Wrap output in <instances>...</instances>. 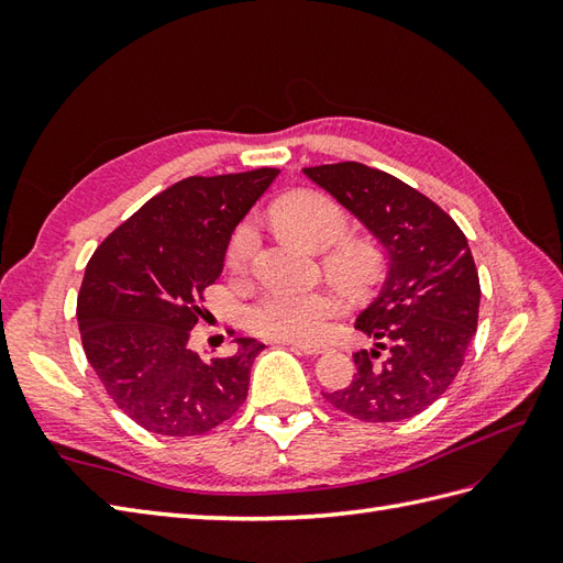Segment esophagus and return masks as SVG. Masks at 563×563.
I'll return each mask as SVG.
<instances>
[{
  "label": "esophagus",
  "instance_id": "1",
  "mask_svg": "<svg viewBox=\"0 0 563 563\" xmlns=\"http://www.w3.org/2000/svg\"><path fill=\"white\" fill-rule=\"evenodd\" d=\"M288 345L292 351H300L305 355H321L329 351V345H324V343H288Z\"/></svg>",
  "mask_w": 563,
  "mask_h": 563
}]
</instances>
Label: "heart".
<instances>
[{
  "label": "heart",
  "instance_id": "1",
  "mask_svg": "<svg viewBox=\"0 0 563 563\" xmlns=\"http://www.w3.org/2000/svg\"><path fill=\"white\" fill-rule=\"evenodd\" d=\"M271 220L283 232L300 239L312 249L335 244L345 230L349 218L336 200L319 190H297L273 202ZM258 246V230L254 222H242L227 246V266L234 273L246 271ZM329 275L343 288L361 290L375 280L379 271L377 251L365 242H340L324 258ZM339 297L329 290H266L251 302L244 324L251 333L268 341H314L339 312Z\"/></svg>",
  "mask_w": 563,
  "mask_h": 563
}]
</instances>
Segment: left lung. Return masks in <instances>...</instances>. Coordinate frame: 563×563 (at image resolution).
Returning <instances> with one entry per match:
<instances>
[{
	"label": "left lung",
	"mask_w": 563,
	"mask_h": 563,
	"mask_svg": "<svg viewBox=\"0 0 563 563\" xmlns=\"http://www.w3.org/2000/svg\"><path fill=\"white\" fill-rule=\"evenodd\" d=\"M382 244L389 261L377 297L355 319L375 341L353 355L345 389L324 394L367 423L413 418L457 377L479 321V273L445 210L397 176L357 162L302 169Z\"/></svg>",
	"instance_id": "8db88e82"
}]
</instances>
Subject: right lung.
<instances>
[{
	"label": "right lung",
	"instance_id": "1",
	"mask_svg": "<svg viewBox=\"0 0 563 563\" xmlns=\"http://www.w3.org/2000/svg\"><path fill=\"white\" fill-rule=\"evenodd\" d=\"M278 174L188 176L93 251L77 297L84 353L118 409L150 433L202 435L246 399L251 365L266 345L239 336L234 355L202 361L190 329L234 227Z\"/></svg>",
	"mask_w": 563,
	"mask_h": 563
}]
</instances>
